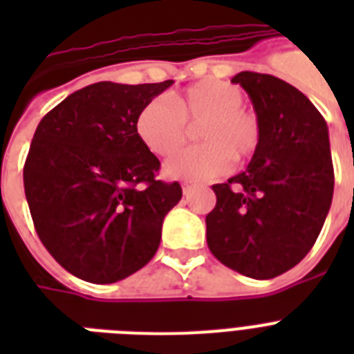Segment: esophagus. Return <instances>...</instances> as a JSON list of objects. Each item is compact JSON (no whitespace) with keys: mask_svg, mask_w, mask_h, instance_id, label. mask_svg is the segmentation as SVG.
<instances>
[{"mask_svg":"<svg viewBox=\"0 0 354 354\" xmlns=\"http://www.w3.org/2000/svg\"><path fill=\"white\" fill-rule=\"evenodd\" d=\"M193 187H194V185H193V183H183V194H185V196H187V194L189 193H191V191H193Z\"/></svg>","mask_w":354,"mask_h":354,"instance_id":"34e87169","label":"esophagus"}]
</instances>
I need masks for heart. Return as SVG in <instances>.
Wrapping results in <instances>:
<instances>
[{
	"instance_id": "heart-1",
	"label": "heart",
	"mask_w": 354,
	"mask_h": 354,
	"mask_svg": "<svg viewBox=\"0 0 354 354\" xmlns=\"http://www.w3.org/2000/svg\"><path fill=\"white\" fill-rule=\"evenodd\" d=\"M244 93L235 84L207 79L174 91L165 99L145 102L136 115L139 141L156 156L176 152L196 127L202 145L182 150L167 161V176L204 182L222 176L232 160L239 165L255 156L261 145V122L242 106Z\"/></svg>"
}]
</instances>
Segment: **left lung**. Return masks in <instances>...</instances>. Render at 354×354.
Listing matches in <instances>:
<instances>
[{
	"label": "left lung",
	"mask_w": 354,
	"mask_h": 354,
	"mask_svg": "<svg viewBox=\"0 0 354 354\" xmlns=\"http://www.w3.org/2000/svg\"><path fill=\"white\" fill-rule=\"evenodd\" d=\"M232 82L252 99L261 145L246 171L213 185L207 246L227 268L272 279L310 252L330 209L329 130L313 102L274 75L241 71Z\"/></svg>",
	"instance_id": "left-lung-1"
}]
</instances>
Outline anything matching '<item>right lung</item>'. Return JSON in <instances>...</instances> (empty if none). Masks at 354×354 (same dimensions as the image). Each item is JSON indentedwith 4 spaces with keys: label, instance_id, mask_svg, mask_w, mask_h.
<instances>
[{
    "label": "right lung",
    "instance_id": "add662e5",
    "mask_svg": "<svg viewBox=\"0 0 354 354\" xmlns=\"http://www.w3.org/2000/svg\"><path fill=\"white\" fill-rule=\"evenodd\" d=\"M169 86L90 84L36 128L24 167L30 216L47 252L79 279L115 283L158 252L182 187L156 180L160 160L139 141L136 115Z\"/></svg>",
    "mask_w": 354,
    "mask_h": 354
}]
</instances>
